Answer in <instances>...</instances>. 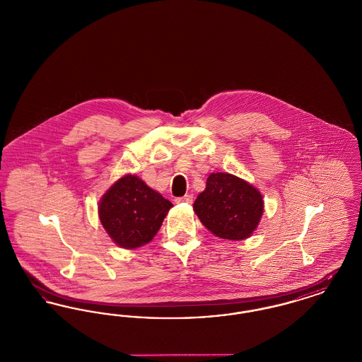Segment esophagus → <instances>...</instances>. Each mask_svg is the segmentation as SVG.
Masks as SVG:
<instances>
[{"instance_id":"esophagus-1","label":"esophagus","mask_w":362,"mask_h":362,"mask_svg":"<svg viewBox=\"0 0 362 362\" xmlns=\"http://www.w3.org/2000/svg\"><path fill=\"white\" fill-rule=\"evenodd\" d=\"M175 202H176V204H191V202H192V195L187 194V195H185V197H179V198L175 199Z\"/></svg>"}]
</instances>
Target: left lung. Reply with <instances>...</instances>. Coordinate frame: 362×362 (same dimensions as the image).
I'll list each match as a JSON object with an SVG mask.
<instances>
[{
	"mask_svg": "<svg viewBox=\"0 0 362 362\" xmlns=\"http://www.w3.org/2000/svg\"><path fill=\"white\" fill-rule=\"evenodd\" d=\"M194 211L217 238L239 241L257 230L264 201L257 187L232 173H213L206 187L197 197Z\"/></svg>",
	"mask_w": 362,
	"mask_h": 362,
	"instance_id": "left-lung-1",
	"label": "left lung"
}]
</instances>
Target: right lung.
Wrapping results in <instances>:
<instances>
[{
	"mask_svg": "<svg viewBox=\"0 0 362 362\" xmlns=\"http://www.w3.org/2000/svg\"><path fill=\"white\" fill-rule=\"evenodd\" d=\"M173 204L136 175L119 177L99 201V218L112 241L134 250L155 238Z\"/></svg>",
	"mask_w": 362,
	"mask_h": 362,
	"instance_id": "obj_1",
	"label": "right lung"
}]
</instances>
